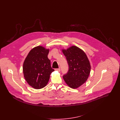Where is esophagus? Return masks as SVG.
I'll list each match as a JSON object with an SVG mask.
<instances>
[{
    "mask_svg": "<svg viewBox=\"0 0 120 120\" xmlns=\"http://www.w3.org/2000/svg\"><path fill=\"white\" fill-rule=\"evenodd\" d=\"M55 71H60V68H59L55 69Z\"/></svg>",
    "mask_w": 120,
    "mask_h": 120,
    "instance_id": "34e87169",
    "label": "esophagus"
}]
</instances>
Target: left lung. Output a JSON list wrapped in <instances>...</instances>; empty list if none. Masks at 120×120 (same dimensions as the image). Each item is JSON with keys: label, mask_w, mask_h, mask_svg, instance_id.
<instances>
[{"label": "left lung", "mask_w": 120, "mask_h": 120, "mask_svg": "<svg viewBox=\"0 0 120 120\" xmlns=\"http://www.w3.org/2000/svg\"><path fill=\"white\" fill-rule=\"evenodd\" d=\"M62 51L68 64V73L63 76L66 84L71 88L77 89L87 81L91 67L88 58L83 50L72 46Z\"/></svg>", "instance_id": "1"}]
</instances>
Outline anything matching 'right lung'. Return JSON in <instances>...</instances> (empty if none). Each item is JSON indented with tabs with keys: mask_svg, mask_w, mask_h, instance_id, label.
<instances>
[{
	"mask_svg": "<svg viewBox=\"0 0 120 120\" xmlns=\"http://www.w3.org/2000/svg\"><path fill=\"white\" fill-rule=\"evenodd\" d=\"M49 52V49L42 46L35 47L30 51L24 61V77L28 84L35 89L45 87L51 73L54 71L48 57Z\"/></svg>",
	"mask_w": 120,
	"mask_h": 120,
	"instance_id": "obj_1",
	"label": "right lung"
}]
</instances>
